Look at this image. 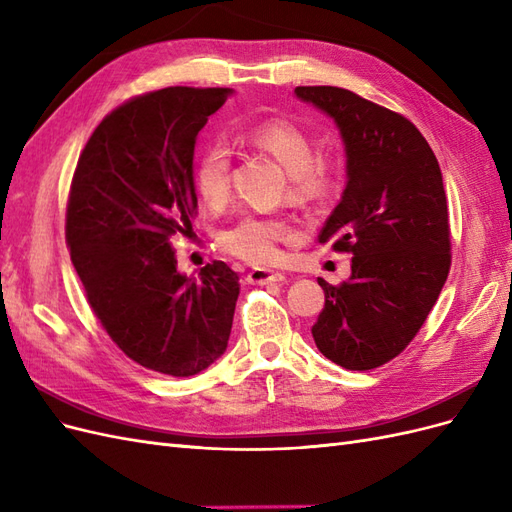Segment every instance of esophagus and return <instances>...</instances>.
Segmentation results:
<instances>
[{
	"instance_id": "1",
	"label": "esophagus",
	"mask_w": 512,
	"mask_h": 512,
	"mask_svg": "<svg viewBox=\"0 0 512 512\" xmlns=\"http://www.w3.org/2000/svg\"><path fill=\"white\" fill-rule=\"evenodd\" d=\"M247 282L250 284H282L286 282V275L271 269H252L247 273Z\"/></svg>"
}]
</instances>
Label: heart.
<instances>
[{
	"mask_svg": "<svg viewBox=\"0 0 512 512\" xmlns=\"http://www.w3.org/2000/svg\"><path fill=\"white\" fill-rule=\"evenodd\" d=\"M245 141L271 153L288 170L290 188L301 198L327 192L333 168L327 160L314 158V143L305 130L288 119H267L243 132ZM194 185L203 203L218 209L230 196V151L224 143H209L194 164ZM294 224L286 215L247 211L220 230L218 243L224 252L252 265H271L282 243L294 237Z\"/></svg>",
	"mask_w": 512,
	"mask_h": 512,
	"instance_id": "heart-1",
	"label": "heart"
}]
</instances>
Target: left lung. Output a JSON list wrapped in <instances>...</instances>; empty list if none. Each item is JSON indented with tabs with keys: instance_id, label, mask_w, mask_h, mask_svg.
Wrapping results in <instances>:
<instances>
[{
	"instance_id": "8db88e82",
	"label": "left lung",
	"mask_w": 512,
	"mask_h": 512,
	"mask_svg": "<svg viewBox=\"0 0 512 512\" xmlns=\"http://www.w3.org/2000/svg\"><path fill=\"white\" fill-rule=\"evenodd\" d=\"M297 98L335 119L348 183L318 243L352 254V275L322 280L312 327L318 350L352 371L404 352L451 269V228L440 164L412 121L342 87H297Z\"/></svg>"
}]
</instances>
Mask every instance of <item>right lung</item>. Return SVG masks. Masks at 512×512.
<instances>
[{
    "mask_svg": "<svg viewBox=\"0 0 512 512\" xmlns=\"http://www.w3.org/2000/svg\"><path fill=\"white\" fill-rule=\"evenodd\" d=\"M226 87H166L108 113L76 164L66 243L91 312L117 348L158 374L188 378L228 346L239 275L213 260L177 271L170 239L192 230L194 145Z\"/></svg>",
    "mask_w": 512,
    "mask_h": 512,
    "instance_id": "1",
    "label": "right lung"
}]
</instances>
